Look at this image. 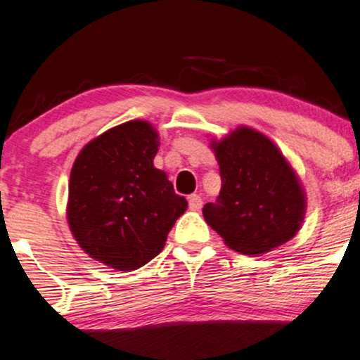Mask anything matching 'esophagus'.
Segmentation results:
<instances>
[{
  "mask_svg": "<svg viewBox=\"0 0 360 360\" xmlns=\"http://www.w3.org/2000/svg\"><path fill=\"white\" fill-rule=\"evenodd\" d=\"M188 207L192 209V211H200L202 207V199L197 193H193V195L188 197Z\"/></svg>",
  "mask_w": 360,
  "mask_h": 360,
  "instance_id": "34e87169",
  "label": "esophagus"
}]
</instances>
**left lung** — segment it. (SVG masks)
Instances as JSON below:
<instances>
[{"instance_id":"8db88e82","label":"left lung","mask_w":360,"mask_h":360,"mask_svg":"<svg viewBox=\"0 0 360 360\" xmlns=\"http://www.w3.org/2000/svg\"><path fill=\"white\" fill-rule=\"evenodd\" d=\"M211 146L219 163L221 192L202 214L224 243L234 252L260 255L296 236L306 197L276 144L241 126Z\"/></svg>"}]
</instances>
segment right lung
<instances>
[{
  "mask_svg": "<svg viewBox=\"0 0 360 360\" xmlns=\"http://www.w3.org/2000/svg\"><path fill=\"white\" fill-rule=\"evenodd\" d=\"M158 132L146 120L108 129L79 151L70 176L68 223L78 245L115 270H136L163 250L187 209L155 168Z\"/></svg>",
  "mask_w": 360,
  "mask_h": 360,
  "instance_id": "1",
  "label": "right lung"
}]
</instances>
